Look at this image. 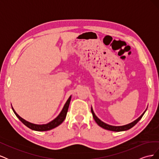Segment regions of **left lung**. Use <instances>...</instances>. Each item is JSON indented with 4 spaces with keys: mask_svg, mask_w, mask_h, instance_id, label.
<instances>
[{
    "mask_svg": "<svg viewBox=\"0 0 159 159\" xmlns=\"http://www.w3.org/2000/svg\"><path fill=\"white\" fill-rule=\"evenodd\" d=\"M91 113H92L93 115V117L94 119V120L95 121V122L98 123V125L99 126H100L101 127H102L105 129H107L109 130V131H116V132H119V131H127V130H129L131 128H132L133 126L135 125L140 121L141 119L142 118V117L143 116V115L145 114V111H147V109L145 111L143 112V113L141 115L140 117H139L138 119H137L136 120H134V121H133L132 123L125 125H123V126H113V125H108L107 123H105L104 122H103L102 121H101V120L96 116L95 114L93 112V110L91 107Z\"/></svg>",
    "mask_w": 159,
    "mask_h": 159,
    "instance_id": "obj_1",
    "label": "left lung"
}]
</instances>
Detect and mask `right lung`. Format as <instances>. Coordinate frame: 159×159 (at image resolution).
I'll return each instance as SVG.
<instances>
[{
  "label": "right lung",
  "instance_id": "obj_1",
  "mask_svg": "<svg viewBox=\"0 0 159 159\" xmlns=\"http://www.w3.org/2000/svg\"><path fill=\"white\" fill-rule=\"evenodd\" d=\"M71 98V95L68 98V99L67 100V102L65 103L63 109H62V110H61V111L60 112V113L58 115H57V117L56 118H55L54 120H52V121H50V123H47V124H44V125H37V124H34V123L28 122V121H26L25 119H24L23 118L19 116V115L16 113L15 111H14V109H13L12 106V109L13 110L14 114L16 115V116L19 119H20V121L23 124H25L26 127L30 128L32 130H34V131H49V130H51L52 129L57 127L64 121V119L66 117L67 112H68Z\"/></svg>",
  "mask_w": 159,
  "mask_h": 159
}]
</instances>
